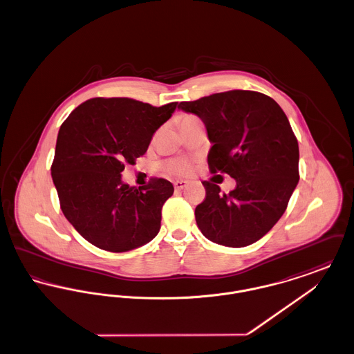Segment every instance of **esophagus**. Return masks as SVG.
I'll use <instances>...</instances> for the list:
<instances>
[{
	"label": "esophagus",
	"instance_id": "34e87169",
	"mask_svg": "<svg viewBox=\"0 0 354 354\" xmlns=\"http://www.w3.org/2000/svg\"><path fill=\"white\" fill-rule=\"evenodd\" d=\"M174 187H175V189L180 191V189H183V188L187 187V182L185 180H175L174 182Z\"/></svg>",
	"mask_w": 354,
	"mask_h": 354
}]
</instances>
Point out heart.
<instances>
[{
  "instance_id": "1",
  "label": "heart",
  "mask_w": 354,
  "mask_h": 354,
  "mask_svg": "<svg viewBox=\"0 0 354 354\" xmlns=\"http://www.w3.org/2000/svg\"><path fill=\"white\" fill-rule=\"evenodd\" d=\"M194 119H196L194 115H183L180 119V126L185 124L187 122H189V120H194ZM162 167L171 175L185 176V175H188L191 172L192 165H191L189 160H187L185 158H172V159H167L162 165Z\"/></svg>"
}]
</instances>
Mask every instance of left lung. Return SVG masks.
I'll return each mask as SVG.
<instances>
[{"label": "left lung", "mask_w": 354, "mask_h": 354, "mask_svg": "<svg viewBox=\"0 0 354 354\" xmlns=\"http://www.w3.org/2000/svg\"><path fill=\"white\" fill-rule=\"evenodd\" d=\"M178 107L205 124L212 142L211 174L236 180L230 194L203 182L205 198L195 208L199 230L225 247L252 244L283 216L300 179L299 143L286 113L268 95L251 90L216 93Z\"/></svg>", "instance_id": "obj_1"}]
</instances>
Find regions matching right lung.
Instances as JSON below:
<instances>
[{
	"label": "right lung",
	"mask_w": 354,
	"mask_h": 354,
	"mask_svg": "<svg viewBox=\"0 0 354 354\" xmlns=\"http://www.w3.org/2000/svg\"><path fill=\"white\" fill-rule=\"evenodd\" d=\"M178 102L155 107L131 98H91L62 123L53 183L65 218L93 245L126 252L158 235L163 204L174 185L153 178L139 188L123 185L124 165L147 151L153 133Z\"/></svg>",
	"instance_id": "right-lung-1"
}]
</instances>
